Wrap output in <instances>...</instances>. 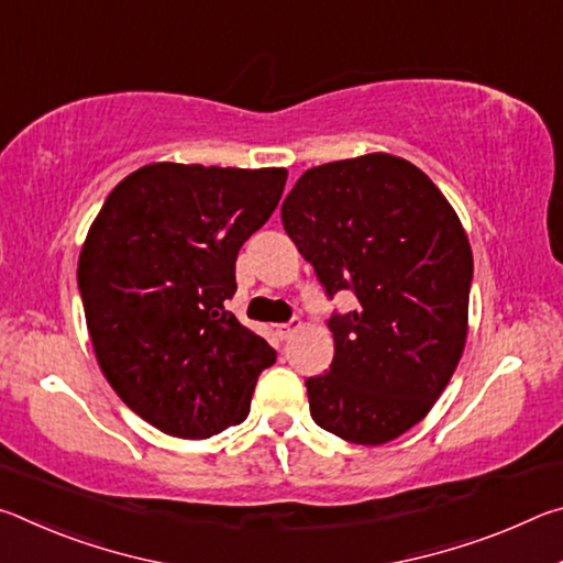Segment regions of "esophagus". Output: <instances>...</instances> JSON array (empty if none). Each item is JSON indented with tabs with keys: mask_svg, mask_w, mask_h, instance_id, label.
<instances>
[{
	"mask_svg": "<svg viewBox=\"0 0 563 563\" xmlns=\"http://www.w3.org/2000/svg\"><path fill=\"white\" fill-rule=\"evenodd\" d=\"M300 328V320H290V322H283V325H278V328H275V332H278V335L283 338V340H288L290 335H292V332L295 330H298Z\"/></svg>",
	"mask_w": 563,
	"mask_h": 563,
	"instance_id": "34e87169",
	"label": "esophagus"
}]
</instances>
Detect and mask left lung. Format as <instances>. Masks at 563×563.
<instances>
[{
  "label": "left lung",
  "instance_id": "left-lung-1",
  "mask_svg": "<svg viewBox=\"0 0 563 563\" xmlns=\"http://www.w3.org/2000/svg\"><path fill=\"white\" fill-rule=\"evenodd\" d=\"M283 225L332 298L335 357L310 377V415L345 442L377 446L424 419L450 385L470 330L472 247L460 216L422 170L393 154L308 168Z\"/></svg>",
  "mask_w": 563,
  "mask_h": 563
}]
</instances>
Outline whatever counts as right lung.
Instances as JSON below:
<instances>
[{"instance_id": "add662e5", "label": "right lung", "mask_w": 563, "mask_h": 563, "mask_svg": "<svg viewBox=\"0 0 563 563\" xmlns=\"http://www.w3.org/2000/svg\"><path fill=\"white\" fill-rule=\"evenodd\" d=\"M285 180V168L161 161L123 178L93 218L76 271L91 345L113 393L156 430L208 440L251 412L275 350L223 302Z\"/></svg>"}]
</instances>
